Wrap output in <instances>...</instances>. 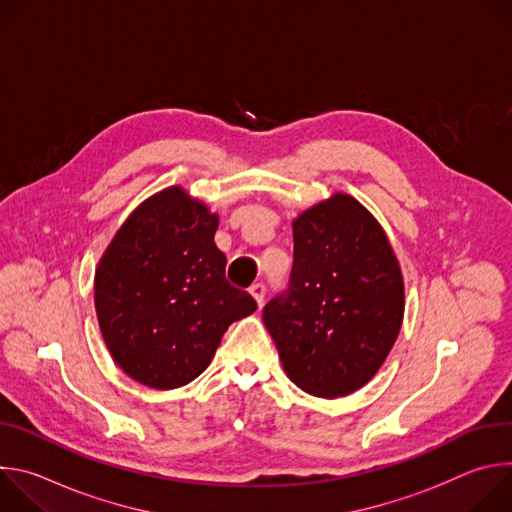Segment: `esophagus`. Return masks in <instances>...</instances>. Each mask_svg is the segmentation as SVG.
<instances>
[{
	"label": "esophagus",
	"instance_id": "34e87169",
	"mask_svg": "<svg viewBox=\"0 0 512 512\" xmlns=\"http://www.w3.org/2000/svg\"><path fill=\"white\" fill-rule=\"evenodd\" d=\"M249 291H251V296L255 298V302L261 306V304H263V300H265V283H263V281L253 283Z\"/></svg>",
	"mask_w": 512,
	"mask_h": 512
}]
</instances>
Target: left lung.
Returning <instances> with one entry per match:
<instances>
[{
  "label": "left lung",
  "instance_id": "left-lung-1",
  "mask_svg": "<svg viewBox=\"0 0 512 512\" xmlns=\"http://www.w3.org/2000/svg\"><path fill=\"white\" fill-rule=\"evenodd\" d=\"M403 312L399 261L358 200L338 192L296 218L289 285L263 308V322L302 391L334 399L367 385Z\"/></svg>",
  "mask_w": 512,
  "mask_h": 512
}]
</instances>
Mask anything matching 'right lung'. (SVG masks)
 <instances>
[{"label": "right lung", "mask_w": 512, "mask_h": 512, "mask_svg": "<svg viewBox=\"0 0 512 512\" xmlns=\"http://www.w3.org/2000/svg\"><path fill=\"white\" fill-rule=\"evenodd\" d=\"M218 216L170 186L143 200L103 253L95 308L113 360L133 381L176 389L210 364L227 328L257 310L225 277Z\"/></svg>", "instance_id": "right-lung-1"}]
</instances>
